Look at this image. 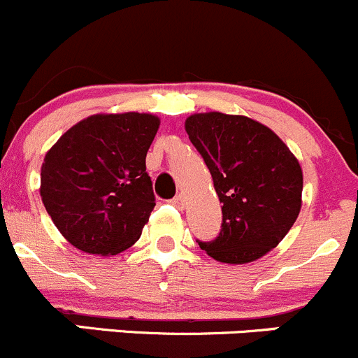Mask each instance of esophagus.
I'll return each instance as SVG.
<instances>
[{"mask_svg": "<svg viewBox=\"0 0 358 358\" xmlns=\"http://www.w3.org/2000/svg\"><path fill=\"white\" fill-rule=\"evenodd\" d=\"M171 204L176 206L178 209H183V208H185V195H183V194L176 195V197L171 201Z\"/></svg>", "mask_w": 358, "mask_h": 358, "instance_id": "obj_1", "label": "esophagus"}]
</instances>
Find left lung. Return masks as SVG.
Wrapping results in <instances>:
<instances>
[{"label":"left lung","instance_id":"8db88e82","mask_svg":"<svg viewBox=\"0 0 358 358\" xmlns=\"http://www.w3.org/2000/svg\"><path fill=\"white\" fill-rule=\"evenodd\" d=\"M185 130L223 204L220 236L199 245L217 262L257 261L299 217L303 189L299 159L273 130L242 115L195 113L185 120Z\"/></svg>","mask_w":358,"mask_h":358}]
</instances>
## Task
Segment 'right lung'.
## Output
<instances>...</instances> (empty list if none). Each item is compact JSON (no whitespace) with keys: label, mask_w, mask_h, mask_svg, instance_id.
<instances>
[{"label":"right lung","mask_w":358,"mask_h":358,"mask_svg":"<svg viewBox=\"0 0 358 358\" xmlns=\"http://www.w3.org/2000/svg\"><path fill=\"white\" fill-rule=\"evenodd\" d=\"M159 123L150 113H99L66 130L46 152L43 204L78 250L116 255L141 238L156 206L145 156Z\"/></svg>","instance_id":"add662e5"}]
</instances>
